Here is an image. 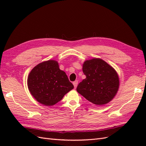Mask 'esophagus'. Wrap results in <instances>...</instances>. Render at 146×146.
Listing matches in <instances>:
<instances>
[{
    "label": "esophagus",
    "instance_id": "34e87169",
    "mask_svg": "<svg viewBox=\"0 0 146 146\" xmlns=\"http://www.w3.org/2000/svg\"><path fill=\"white\" fill-rule=\"evenodd\" d=\"M73 85H74V88H76L77 86V85H78V81H77V80L74 81V82H73Z\"/></svg>",
    "mask_w": 146,
    "mask_h": 146
}]
</instances>
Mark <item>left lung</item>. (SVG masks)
Listing matches in <instances>:
<instances>
[{
    "instance_id": "8db88e82",
    "label": "left lung",
    "mask_w": 146,
    "mask_h": 146,
    "mask_svg": "<svg viewBox=\"0 0 146 146\" xmlns=\"http://www.w3.org/2000/svg\"><path fill=\"white\" fill-rule=\"evenodd\" d=\"M86 76L78 84L77 91L90 102L104 105L116 96L119 86L118 75L113 68L100 58H92L83 64Z\"/></svg>"
}]
</instances>
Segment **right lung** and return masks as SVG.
Segmentation results:
<instances>
[{"label":"right lung","instance_id":"obj_1","mask_svg":"<svg viewBox=\"0 0 146 146\" xmlns=\"http://www.w3.org/2000/svg\"><path fill=\"white\" fill-rule=\"evenodd\" d=\"M29 91L38 102L45 106L58 103L74 88L58 63L48 60L38 64L31 70L27 78Z\"/></svg>","mask_w":146,"mask_h":146}]
</instances>
